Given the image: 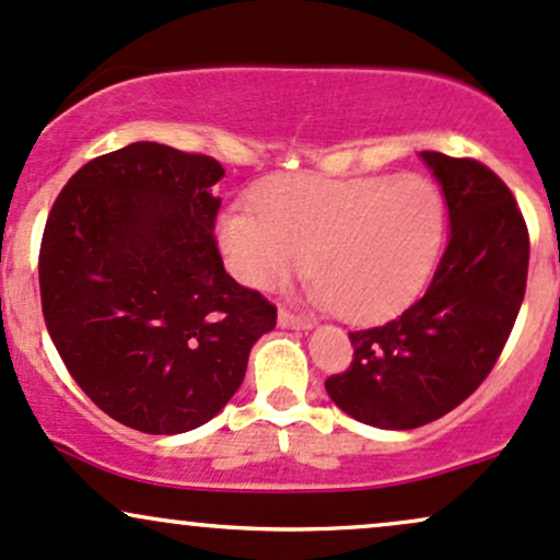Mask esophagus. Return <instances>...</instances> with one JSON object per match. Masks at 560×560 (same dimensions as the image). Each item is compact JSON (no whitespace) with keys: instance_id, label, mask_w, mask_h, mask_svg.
<instances>
[{"instance_id":"esophagus-1","label":"esophagus","mask_w":560,"mask_h":560,"mask_svg":"<svg viewBox=\"0 0 560 560\" xmlns=\"http://www.w3.org/2000/svg\"><path fill=\"white\" fill-rule=\"evenodd\" d=\"M279 326L281 329H313L311 320L294 316V313H289V311H279Z\"/></svg>"}]
</instances>
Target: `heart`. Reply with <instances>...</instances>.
<instances>
[{
    "label": "heart",
    "instance_id": "heart-1",
    "mask_svg": "<svg viewBox=\"0 0 560 560\" xmlns=\"http://www.w3.org/2000/svg\"><path fill=\"white\" fill-rule=\"evenodd\" d=\"M442 234L445 205L421 176L273 178L258 191V210L234 205L218 218L236 279L271 289L311 262V298L347 320L408 305L432 273Z\"/></svg>",
    "mask_w": 560,
    "mask_h": 560
}]
</instances>
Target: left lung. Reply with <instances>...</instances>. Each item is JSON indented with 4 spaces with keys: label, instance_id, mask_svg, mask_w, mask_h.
<instances>
[{
    "label": "left lung",
    "instance_id": "8db88e82",
    "mask_svg": "<svg viewBox=\"0 0 560 560\" xmlns=\"http://www.w3.org/2000/svg\"><path fill=\"white\" fill-rule=\"evenodd\" d=\"M447 202L450 240L423 298L350 331V369L326 378L337 408L378 429L442 419L485 382L516 324L529 234L511 189L487 165L421 152Z\"/></svg>",
    "mask_w": 560,
    "mask_h": 560
}]
</instances>
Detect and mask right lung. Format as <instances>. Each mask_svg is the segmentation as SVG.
<instances>
[{"instance_id":"add662e5","label":"right lung","mask_w":560,"mask_h":560,"mask_svg":"<svg viewBox=\"0 0 560 560\" xmlns=\"http://www.w3.org/2000/svg\"><path fill=\"white\" fill-rule=\"evenodd\" d=\"M221 163L158 141L89 160L38 253L47 331L75 384L124 427L182 434L221 413L276 307L223 268Z\"/></svg>"}]
</instances>
